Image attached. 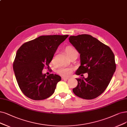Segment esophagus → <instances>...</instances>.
Masks as SVG:
<instances>
[{"label":"esophagus","mask_w":127,"mask_h":127,"mask_svg":"<svg viewBox=\"0 0 127 127\" xmlns=\"http://www.w3.org/2000/svg\"><path fill=\"white\" fill-rule=\"evenodd\" d=\"M62 79L63 80H67V79H69V78L68 77H62Z\"/></svg>","instance_id":"esophagus-1"}]
</instances>
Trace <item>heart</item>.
I'll use <instances>...</instances> for the list:
<instances>
[{"label":"heart","instance_id":"obj_1","mask_svg":"<svg viewBox=\"0 0 127 127\" xmlns=\"http://www.w3.org/2000/svg\"><path fill=\"white\" fill-rule=\"evenodd\" d=\"M65 51L68 56L71 55L73 54H78V52L76 51V50L72 46H67L66 48H65ZM54 60H55V56H54L52 59L53 61H54ZM72 71V69L71 67H65L63 66H60L57 69H56V72H57L59 74L61 75V76H69V75L71 74Z\"/></svg>","mask_w":127,"mask_h":127}]
</instances>
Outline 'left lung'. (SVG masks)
<instances>
[{
	"label": "left lung",
	"mask_w": 127,
	"mask_h": 127,
	"mask_svg": "<svg viewBox=\"0 0 127 127\" xmlns=\"http://www.w3.org/2000/svg\"><path fill=\"white\" fill-rule=\"evenodd\" d=\"M69 40L80 54L81 66L75 74L88 73L86 78H76L78 84L73 92L83 99H94L105 91L116 71L114 54L91 35L70 36Z\"/></svg>",
	"instance_id": "8db88e82"
}]
</instances>
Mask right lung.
<instances>
[{
    "mask_svg": "<svg viewBox=\"0 0 127 127\" xmlns=\"http://www.w3.org/2000/svg\"><path fill=\"white\" fill-rule=\"evenodd\" d=\"M68 35H42L23 44L17 52L13 64L16 80L23 94L33 100L50 97L61 77L56 74L46 76L42 70L52 60L59 45Z\"/></svg>",
    "mask_w": 127,
    "mask_h": 127,
    "instance_id": "right-lung-1",
    "label": "right lung"
}]
</instances>
